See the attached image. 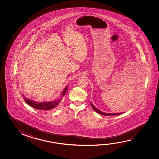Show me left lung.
Segmentation results:
<instances>
[{"instance_id": "left-lung-1", "label": "left lung", "mask_w": 159, "mask_h": 159, "mask_svg": "<svg viewBox=\"0 0 159 159\" xmlns=\"http://www.w3.org/2000/svg\"><path fill=\"white\" fill-rule=\"evenodd\" d=\"M91 105L92 107H93V110H94L96 112H98V113H99L100 114L103 115H105V116H115V115H118L121 114H122V113H116V114H115V113H112V114H108V113H105V112H102L101 111H100L98 109H96L95 107H94L93 106V105L91 103Z\"/></svg>"}]
</instances>
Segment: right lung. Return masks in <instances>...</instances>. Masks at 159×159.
<instances>
[{"label":"right lung","instance_id":"right-lung-1","mask_svg":"<svg viewBox=\"0 0 159 159\" xmlns=\"http://www.w3.org/2000/svg\"><path fill=\"white\" fill-rule=\"evenodd\" d=\"M68 87H66L63 92V95L65 94L66 91L67 90ZM25 102H26L31 107H34L35 109L42 110H50L52 109L57 107L58 104L60 102V100H56L54 102H33L31 100L26 99L25 96L22 95Z\"/></svg>","mask_w":159,"mask_h":159}]
</instances>
